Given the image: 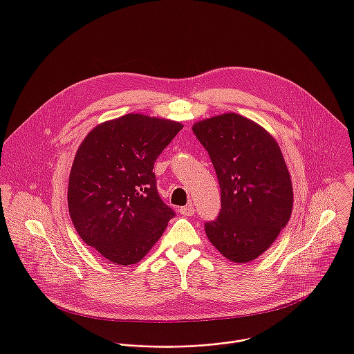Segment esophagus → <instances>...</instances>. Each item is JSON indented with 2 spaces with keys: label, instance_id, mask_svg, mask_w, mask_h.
I'll use <instances>...</instances> for the list:
<instances>
[{
  "label": "esophagus",
  "instance_id": "1",
  "mask_svg": "<svg viewBox=\"0 0 354 354\" xmlns=\"http://www.w3.org/2000/svg\"><path fill=\"white\" fill-rule=\"evenodd\" d=\"M180 212H181L183 215L191 216V215L195 214V208H194L191 204H189V205H184V207H180Z\"/></svg>",
  "mask_w": 354,
  "mask_h": 354
}]
</instances>
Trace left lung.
Instances as JSON below:
<instances>
[{
	"instance_id": "1",
	"label": "left lung",
	"mask_w": 354,
	"mask_h": 354,
	"mask_svg": "<svg viewBox=\"0 0 354 354\" xmlns=\"http://www.w3.org/2000/svg\"><path fill=\"white\" fill-rule=\"evenodd\" d=\"M192 131L221 188V211L204 223L205 234L230 261L254 260L292 215V180L281 149L264 128L236 113L199 121Z\"/></svg>"
}]
</instances>
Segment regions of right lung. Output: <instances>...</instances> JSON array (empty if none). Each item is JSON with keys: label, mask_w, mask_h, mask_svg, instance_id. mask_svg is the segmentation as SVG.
I'll return each mask as SVG.
<instances>
[{"label": "right lung", "mask_w": 354, "mask_h": 354, "mask_svg": "<svg viewBox=\"0 0 354 354\" xmlns=\"http://www.w3.org/2000/svg\"><path fill=\"white\" fill-rule=\"evenodd\" d=\"M181 129L176 121L127 114L82 142L69 174V215L82 240L110 263L140 261L176 215L160 199L152 169Z\"/></svg>", "instance_id": "1"}]
</instances>
